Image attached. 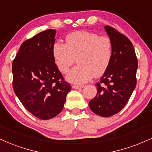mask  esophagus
<instances>
[{"instance_id":"1","label":"esophagus","mask_w":152,"mask_h":152,"mask_svg":"<svg viewBox=\"0 0 152 152\" xmlns=\"http://www.w3.org/2000/svg\"><path fill=\"white\" fill-rule=\"evenodd\" d=\"M83 85H76V84H74L72 86V88H76V89H80V88H83Z\"/></svg>"}]
</instances>
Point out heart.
<instances>
[{"mask_svg": "<svg viewBox=\"0 0 152 152\" xmlns=\"http://www.w3.org/2000/svg\"><path fill=\"white\" fill-rule=\"evenodd\" d=\"M52 55L57 68L67 74L76 58L78 65L66 76L73 83H84L102 76L111 64L113 43L108 36L90 31H76L66 37V43H54Z\"/></svg>", "mask_w": 152, "mask_h": 152, "instance_id": "b5f03b06", "label": "heart"}]
</instances>
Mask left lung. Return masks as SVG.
<instances>
[{
  "label": "left lung",
  "instance_id": "1",
  "mask_svg": "<svg viewBox=\"0 0 152 152\" xmlns=\"http://www.w3.org/2000/svg\"><path fill=\"white\" fill-rule=\"evenodd\" d=\"M104 28L113 43L112 60L100 82L96 83L97 94L88 105L96 114L109 117L124 107L133 93L138 61L130 40L111 26Z\"/></svg>",
  "mask_w": 152,
  "mask_h": 152
}]
</instances>
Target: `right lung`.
<instances>
[{"label": "right lung", "mask_w": 152, "mask_h": 152, "mask_svg": "<svg viewBox=\"0 0 152 152\" xmlns=\"http://www.w3.org/2000/svg\"><path fill=\"white\" fill-rule=\"evenodd\" d=\"M56 32L48 29L24 41L12 64L15 95L31 114L43 120L62 111L71 89L52 55Z\"/></svg>", "instance_id": "1"}]
</instances>
